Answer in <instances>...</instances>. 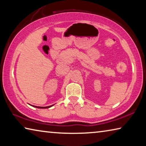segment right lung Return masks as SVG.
Returning a JSON list of instances; mask_svg holds the SVG:
<instances>
[{
	"label": "right lung",
	"instance_id": "obj_1",
	"mask_svg": "<svg viewBox=\"0 0 146 146\" xmlns=\"http://www.w3.org/2000/svg\"><path fill=\"white\" fill-rule=\"evenodd\" d=\"M53 106V105H52ZM47 106V107H39V106H33V107H35V108H42V109H43V108H50V107H51V106Z\"/></svg>",
	"mask_w": 146,
	"mask_h": 146
}]
</instances>
